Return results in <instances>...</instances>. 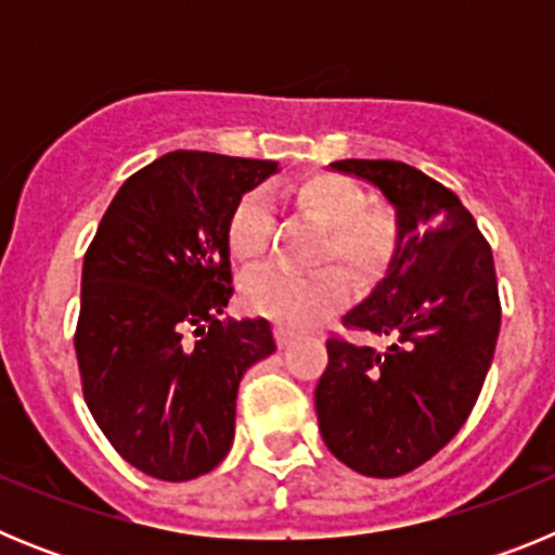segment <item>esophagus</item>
Wrapping results in <instances>:
<instances>
[{
	"instance_id": "1",
	"label": "esophagus",
	"mask_w": 555,
	"mask_h": 555,
	"mask_svg": "<svg viewBox=\"0 0 555 555\" xmlns=\"http://www.w3.org/2000/svg\"><path fill=\"white\" fill-rule=\"evenodd\" d=\"M274 338H278V345L286 347L294 338V331L288 325H274Z\"/></svg>"
}]
</instances>
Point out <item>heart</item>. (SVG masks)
<instances>
[{
  "label": "heart",
  "instance_id": "heart-1",
  "mask_svg": "<svg viewBox=\"0 0 555 555\" xmlns=\"http://www.w3.org/2000/svg\"><path fill=\"white\" fill-rule=\"evenodd\" d=\"M294 203L327 228L322 258H338L356 278H375L391 261L400 228L391 210L366 208V194L341 175H317L294 189ZM274 210L267 191H247L228 217V247L235 261H258L272 235ZM242 300L253 313L281 325L306 327L347 300V281L338 269L292 272L263 267L247 274Z\"/></svg>",
  "mask_w": 555,
  "mask_h": 555
}]
</instances>
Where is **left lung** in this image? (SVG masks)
Segmentation results:
<instances>
[{
    "mask_svg": "<svg viewBox=\"0 0 555 555\" xmlns=\"http://www.w3.org/2000/svg\"><path fill=\"white\" fill-rule=\"evenodd\" d=\"M395 208L397 249L345 325L386 347L327 338L313 403L341 464L397 478L436 455L467 423L500 333L492 249L453 191L400 160H336Z\"/></svg>",
    "mask_w": 555,
    "mask_h": 555,
    "instance_id": "obj_1",
    "label": "left lung"
}]
</instances>
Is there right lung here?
Segmentation results:
<instances>
[{"label": "right lung", "instance_id": "obj_1", "mask_svg": "<svg viewBox=\"0 0 555 555\" xmlns=\"http://www.w3.org/2000/svg\"><path fill=\"white\" fill-rule=\"evenodd\" d=\"M278 160L166 152L125 180L82 261V395L116 453L158 480L228 455L244 372L274 352L267 320H219L233 297L228 217Z\"/></svg>", "mask_w": 555, "mask_h": 555}]
</instances>
